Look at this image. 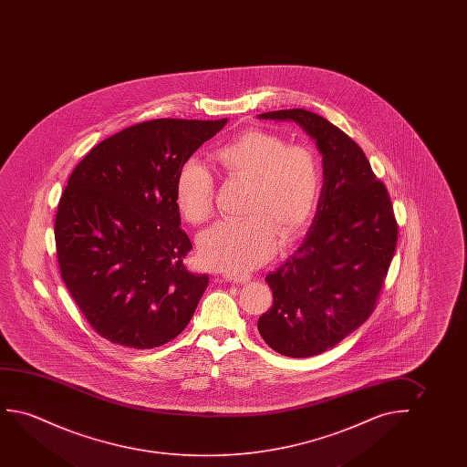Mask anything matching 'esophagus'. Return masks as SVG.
Listing matches in <instances>:
<instances>
[{"label":"esophagus","instance_id":"34e87169","mask_svg":"<svg viewBox=\"0 0 467 467\" xmlns=\"http://www.w3.org/2000/svg\"><path fill=\"white\" fill-rule=\"evenodd\" d=\"M224 281L236 282V284H244L250 281V275L247 273H224Z\"/></svg>","mask_w":467,"mask_h":467}]
</instances>
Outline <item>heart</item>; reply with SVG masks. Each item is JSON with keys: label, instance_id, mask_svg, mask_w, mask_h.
<instances>
[{"label": "heart", "instance_id": "1", "mask_svg": "<svg viewBox=\"0 0 467 467\" xmlns=\"http://www.w3.org/2000/svg\"><path fill=\"white\" fill-rule=\"evenodd\" d=\"M218 172L247 183L243 222H223L202 233L198 256L207 268L243 273L275 254L279 236L292 241L313 217L322 192V162L306 143L252 129L213 153ZM213 177L198 161H186L175 179L182 217L201 224L213 211Z\"/></svg>", "mask_w": 467, "mask_h": 467}]
</instances>
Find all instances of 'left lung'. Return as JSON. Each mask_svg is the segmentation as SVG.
I'll list each match as a JSON object with an SVG mask.
<instances>
[{
    "label": "left lung",
    "mask_w": 467,
    "mask_h": 467,
    "mask_svg": "<svg viewBox=\"0 0 467 467\" xmlns=\"http://www.w3.org/2000/svg\"><path fill=\"white\" fill-rule=\"evenodd\" d=\"M260 118L294 119L322 153L324 185L313 224L294 255L266 275L273 306L258 319L269 348L311 358L338 345L375 311L399 224L388 188L341 129L303 109Z\"/></svg>",
    "instance_id": "left-lung-1"
}]
</instances>
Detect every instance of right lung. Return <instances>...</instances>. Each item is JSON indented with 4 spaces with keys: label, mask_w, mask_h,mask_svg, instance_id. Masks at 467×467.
Instances as JSON below:
<instances>
[{
    "label": "right lung",
    "mask_w": 467,
    "mask_h": 467,
    "mask_svg": "<svg viewBox=\"0 0 467 467\" xmlns=\"http://www.w3.org/2000/svg\"><path fill=\"white\" fill-rule=\"evenodd\" d=\"M161 118L92 148L75 167L56 215L65 285L89 326L115 345L153 349L179 337L209 285L183 258L180 167L226 124Z\"/></svg>",
    "instance_id": "obj_1"
}]
</instances>
